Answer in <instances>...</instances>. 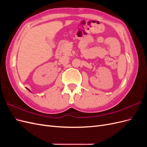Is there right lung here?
I'll list each match as a JSON object with an SVG mask.
<instances>
[{"label": "right lung", "mask_w": 147, "mask_h": 147, "mask_svg": "<svg viewBox=\"0 0 147 147\" xmlns=\"http://www.w3.org/2000/svg\"><path fill=\"white\" fill-rule=\"evenodd\" d=\"M28 90H29V91H30V90H29V89H28Z\"/></svg>", "instance_id": "right-lung-1"}]
</instances>
